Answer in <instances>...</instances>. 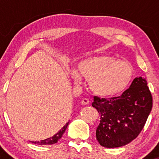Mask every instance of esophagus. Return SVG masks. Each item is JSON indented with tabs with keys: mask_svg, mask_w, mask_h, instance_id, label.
Listing matches in <instances>:
<instances>
[{
	"mask_svg": "<svg viewBox=\"0 0 159 159\" xmlns=\"http://www.w3.org/2000/svg\"><path fill=\"white\" fill-rule=\"evenodd\" d=\"M81 102L82 105H88L89 103H90V101H89L88 98H83V99L81 100Z\"/></svg>",
	"mask_w": 159,
	"mask_h": 159,
	"instance_id": "1",
	"label": "esophagus"
}]
</instances>
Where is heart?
Here are the masks:
<instances>
[{"label":"heart","mask_w":159,"mask_h":159,"mask_svg":"<svg viewBox=\"0 0 159 159\" xmlns=\"http://www.w3.org/2000/svg\"><path fill=\"white\" fill-rule=\"evenodd\" d=\"M134 69L129 62L116 60L110 55H97L81 60L77 71H72L74 83L78 84L84 78L95 94L111 97L123 93L132 81Z\"/></svg>","instance_id":"obj_1"}]
</instances>
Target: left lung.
<instances>
[{
	"mask_svg": "<svg viewBox=\"0 0 159 159\" xmlns=\"http://www.w3.org/2000/svg\"><path fill=\"white\" fill-rule=\"evenodd\" d=\"M92 106L100 116L96 139L104 147L116 148L138 136L152 110V98L146 79L139 77L119 97L94 96Z\"/></svg>",
	"mask_w": 159,
	"mask_h": 159,
	"instance_id": "left-lung-1",
	"label": "left lung"
}]
</instances>
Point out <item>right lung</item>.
I'll return each instance as SVG.
<instances>
[{"mask_svg": "<svg viewBox=\"0 0 159 159\" xmlns=\"http://www.w3.org/2000/svg\"><path fill=\"white\" fill-rule=\"evenodd\" d=\"M69 123V121L62 128L59 132H58L57 133H56V134H54V135H53L52 137H50V138H47V139L39 140V141H32V143H37V144H39V145H52V144L56 143L58 140L61 139V137L63 136V133L65 132L67 126H68Z\"/></svg>", "mask_w": 159, "mask_h": 159, "instance_id": "add662e5", "label": "right lung"}]
</instances>
